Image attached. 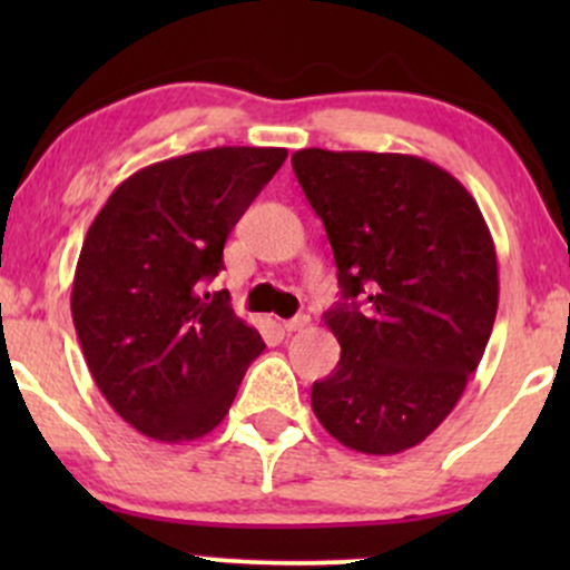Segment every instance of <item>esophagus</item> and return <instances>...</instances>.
I'll return each mask as SVG.
<instances>
[{
	"mask_svg": "<svg viewBox=\"0 0 570 570\" xmlns=\"http://www.w3.org/2000/svg\"><path fill=\"white\" fill-rule=\"evenodd\" d=\"M307 324H311V318L307 316H294V318H286L281 326H284V332H303Z\"/></svg>",
	"mask_w": 570,
	"mask_h": 570,
	"instance_id": "1",
	"label": "esophagus"
}]
</instances>
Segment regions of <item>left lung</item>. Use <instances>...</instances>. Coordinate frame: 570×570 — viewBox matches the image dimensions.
<instances>
[{"instance_id": "obj_1", "label": "left lung", "mask_w": 570, "mask_h": 570, "mask_svg": "<svg viewBox=\"0 0 570 570\" xmlns=\"http://www.w3.org/2000/svg\"><path fill=\"white\" fill-rule=\"evenodd\" d=\"M292 168L345 299L324 313L340 362L313 383V412L356 453H404L453 412L485 353L499 311L493 235L469 189L415 155L311 147Z\"/></svg>"}]
</instances>
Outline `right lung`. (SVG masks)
Returning <instances> with one entry per match:
<instances>
[{"instance_id": "1", "label": "right lung", "mask_w": 570, "mask_h": 570, "mask_svg": "<svg viewBox=\"0 0 570 570\" xmlns=\"http://www.w3.org/2000/svg\"><path fill=\"white\" fill-rule=\"evenodd\" d=\"M284 147H214L153 163L115 187L82 240L71 318L85 362L122 421L181 444L225 421L265 351L230 294L206 292L235 222Z\"/></svg>"}]
</instances>
